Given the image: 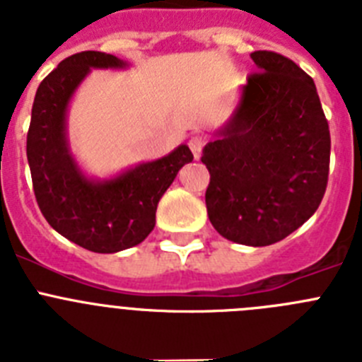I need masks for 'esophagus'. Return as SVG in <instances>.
Masks as SVG:
<instances>
[{"label":"esophagus","instance_id":"obj_1","mask_svg":"<svg viewBox=\"0 0 362 362\" xmlns=\"http://www.w3.org/2000/svg\"><path fill=\"white\" fill-rule=\"evenodd\" d=\"M204 143H206V139H204L203 136H194L190 141H188V146H190L192 153H194V158H196V159H199L201 150H203Z\"/></svg>","mask_w":362,"mask_h":362}]
</instances>
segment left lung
Wrapping results in <instances>:
<instances>
[{
	"instance_id": "obj_1",
	"label": "left lung",
	"mask_w": 362,
	"mask_h": 362,
	"mask_svg": "<svg viewBox=\"0 0 362 362\" xmlns=\"http://www.w3.org/2000/svg\"><path fill=\"white\" fill-rule=\"evenodd\" d=\"M241 101L203 148L204 194L214 228L228 241L268 246L319 209L330 168V130L315 83L292 59L250 54Z\"/></svg>"
}]
</instances>
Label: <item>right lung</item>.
Returning a JSON list of instances; mask_svg holds the SVG:
<instances>
[{
    "label": "right lung",
    "instance_id": "right-lung-1",
    "mask_svg": "<svg viewBox=\"0 0 362 362\" xmlns=\"http://www.w3.org/2000/svg\"><path fill=\"white\" fill-rule=\"evenodd\" d=\"M112 54H74L37 86L27 134V159L37 206L56 232L86 250L114 254L139 245L156 225V210L183 165L187 145L158 161L141 163L112 179H88L66 139V110L90 69H123Z\"/></svg>",
    "mask_w": 362,
    "mask_h": 362
}]
</instances>
